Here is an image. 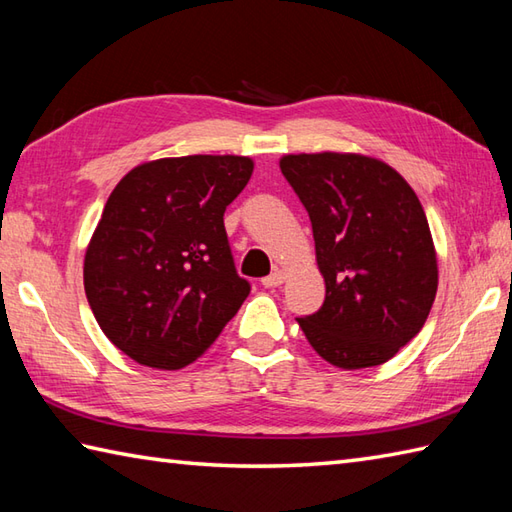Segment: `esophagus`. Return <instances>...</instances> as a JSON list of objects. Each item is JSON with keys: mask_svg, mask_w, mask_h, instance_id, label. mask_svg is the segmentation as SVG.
<instances>
[{"mask_svg": "<svg viewBox=\"0 0 512 512\" xmlns=\"http://www.w3.org/2000/svg\"><path fill=\"white\" fill-rule=\"evenodd\" d=\"M284 279H286L284 270H275V273H270L268 277L262 279V286L264 288H277V286L284 284Z\"/></svg>", "mask_w": 512, "mask_h": 512, "instance_id": "34e87169", "label": "esophagus"}]
</instances>
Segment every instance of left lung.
<instances>
[{"mask_svg": "<svg viewBox=\"0 0 512 512\" xmlns=\"http://www.w3.org/2000/svg\"><path fill=\"white\" fill-rule=\"evenodd\" d=\"M281 173L306 206L325 279L319 312L297 319L341 369L387 363L416 336L438 290V259L418 195L361 154H290Z\"/></svg>", "mask_w": 512, "mask_h": 512, "instance_id": "left-lung-1", "label": "left lung"}]
</instances>
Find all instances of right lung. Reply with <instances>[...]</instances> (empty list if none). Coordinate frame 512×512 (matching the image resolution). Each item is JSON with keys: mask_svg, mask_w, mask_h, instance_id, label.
<instances>
[{"mask_svg": "<svg viewBox=\"0 0 512 512\" xmlns=\"http://www.w3.org/2000/svg\"><path fill=\"white\" fill-rule=\"evenodd\" d=\"M250 176L246 156L160 158L134 167L107 198L83 284L103 334L136 363H193L248 297L224 211Z\"/></svg>", "mask_w": 512, "mask_h": 512, "instance_id": "right-lung-1", "label": "right lung"}]
</instances>
